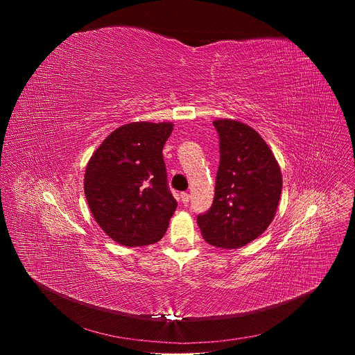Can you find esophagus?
<instances>
[{"label": "esophagus", "instance_id": "esophagus-1", "mask_svg": "<svg viewBox=\"0 0 355 355\" xmlns=\"http://www.w3.org/2000/svg\"><path fill=\"white\" fill-rule=\"evenodd\" d=\"M180 198H181V202L184 205H187L188 202H189V193H187V192H182L181 195H180Z\"/></svg>", "mask_w": 355, "mask_h": 355}]
</instances>
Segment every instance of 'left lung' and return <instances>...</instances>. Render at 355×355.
<instances>
[{
	"label": "left lung",
	"mask_w": 355,
	"mask_h": 355,
	"mask_svg": "<svg viewBox=\"0 0 355 355\" xmlns=\"http://www.w3.org/2000/svg\"><path fill=\"white\" fill-rule=\"evenodd\" d=\"M220 162L212 207L196 220L216 247L239 248L266 232L275 216L282 174L264 139L250 126L215 121Z\"/></svg>",
	"instance_id": "obj_1"
}]
</instances>
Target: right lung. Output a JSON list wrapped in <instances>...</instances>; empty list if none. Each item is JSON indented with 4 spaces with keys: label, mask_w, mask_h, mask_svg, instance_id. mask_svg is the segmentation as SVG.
I'll return each instance as SVG.
<instances>
[{
    "label": "right lung",
    "mask_w": 355,
    "mask_h": 355,
    "mask_svg": "<svg viewBox=\"0 0 355 355\" xmlns=\"http://www.w3.org/2000/svg\"><path fill=\"white\" fill-rule=\"evenodd\" d=\"M173 123L133 122L112 132L92 155L84 178L91 214L128 247L159 241L175 212L163 159Z\"/></svg>",
    "instance_id": "obj_1"
}]
</instances>
